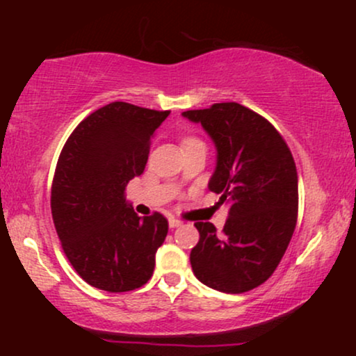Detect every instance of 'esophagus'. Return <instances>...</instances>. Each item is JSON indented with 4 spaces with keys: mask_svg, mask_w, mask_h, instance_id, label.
Listing matches in <instances>:
<instances>
[{
    "mask_svg": "<svg viewBox=\"0 0 356 356\" xmlns=\"http://www.w3.org/2000/svg\"><path fill=\"white\" fill-rule=\"evenodd\" d=\"M169 226L172 227H179V226H182V220L181 219H177V218H169Z\"/></svg>",
    "mask_w": 356,
    "mask_h": 356,
    "instance_id": "obj_1",
    "label": "esophagus"
}]
</instances>
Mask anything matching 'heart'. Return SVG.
Segmentation results:
<instances>
[{
  "mask_svg": "<svg viewBox=\"0 0 356 356\" xmlns=\"http://www.w3.org/2000/svg\"><path fill=\"white\" fill-rule=\"evenodd\" d=\"M181 145H182V150L187 149V147H194V145H202V142L199 140L197 137L194 136H184L181 138Z\"/></svg>",
  "mask_w": 356,
  "mask_h": 356,
  "instance_id": "1",
  "label": "heart"
}]
</instances>
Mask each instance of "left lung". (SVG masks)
<instances>
[{
    "label": "left lung",
    "instance_id": "8db88e82",
    "mask_svg": "<svg viewBox=\"0 0 356 356\" xmlns=\"http://www.w3.org/2000/svg\"><path fill=\"white\" fill-rule=\"evenodd\" d=\"M182 115L201 122L218 147L209 191L229 206L220 232L211 222H194L199 243L191 251L192 271L218 291H251L276 271L295 232V159L271 122L236 102Z\"/></svg>",
    "mask_w": 356,
    "mask_h": 356
}]
</instances>
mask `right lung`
Returning <instances> with one entry per match:
<instances>
[{"mask_svg": "<svg viewBox=\"0 0 356 356\" xmlns=\"http://www.w3.org/2000/svg\"><path fill=\"white\" fill-rule=\"evenodd\" d=\"M169 113L112 102L83 118L61 149L53 224L65 256L93 288L134 291L152 277L169 222L161 212L138 218L125 189L144 172L150 138Z\"/></svg>", "mask_w": 356, "mask_h": 356, "instance_id": "1", "label": "right lung"}]
</instances>
